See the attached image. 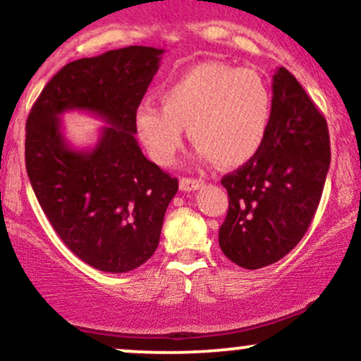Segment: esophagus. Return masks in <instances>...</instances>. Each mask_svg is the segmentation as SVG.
I'll use <instances>...</instances> for the list:
<instances>
[{
  "instance_id": "34e87169",
  "label": "esophagus",
  "mask_w": 361,
  "mask_h": 361,
  "mask_svg": "<svg viewBox=\"0 0 361 361\" xmlns=\"http://www.w3.org/2000/svg\"><path fill=\"white\" fill-rule=\"evenodd\" d=\"M202 186H204V181L195 180V178H181L180 180V190H183V192H193Z\"/></svg>"
}]
</instances>
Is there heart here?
Wrapping results in <instances>:
<instances>
[{
    "mask_svg": "<svg viewBox=\"0 0 361 361\" xmlns=\"http://www.w3.org/2000/svg\"><path fill=\"white\" fill-rule=\"evenodd\" d=\"M163 105L142 100L134 126L156 163L168 166L183 147L186 127L197 154L238 168L259 152L270 132L273 94L258 71L226 62H200L161 88Z\"/></svg>",
    "mask_w": 361,
    "mask_h": 361,
    "instance_id": "obj_1",
    "label": "heart"
}]
</instances>
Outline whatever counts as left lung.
<instances>
[{"label":"left lung","mask_w":361,"mask_h":361,"mask_svg":"<svg viewBox=\"0 0 361 361\" xmlns=\"http://www.w3.org/2000/svg\"><path fill=\"white\" fill-rule=\"evenodd\" d=\"M331 163L329 130L300 82L285 68L273 76V118L259 152L221 180L229 210L219 246L246 270L288 255L307 233Z\"/></svg>","instance_id":"8db88e82"}]
</instances>
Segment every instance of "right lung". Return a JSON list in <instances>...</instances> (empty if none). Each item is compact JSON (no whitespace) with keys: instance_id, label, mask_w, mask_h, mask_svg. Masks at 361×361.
Wrapping results in <instances>:
<instances>
[{"instance_id":"obj_1","label":"right lung","mask_w":361,"mask_h":361,"mask_svg":"<svg viewBox=\"0 0 361 361\" xmlns=\"http://www.w3.org/2000/svg\"><path fill=\"white\" fill-rule=\"evenodd\" d=\"M163 52L130 45L69 62L28 114L25 164L37 200L62 243L100 271L135 270L154 255L178 192L176 178L151 163L135 139V106ZM68 109L109 123L91 152L65 142L59 115Z\"/></svg>"}]
</instances>
